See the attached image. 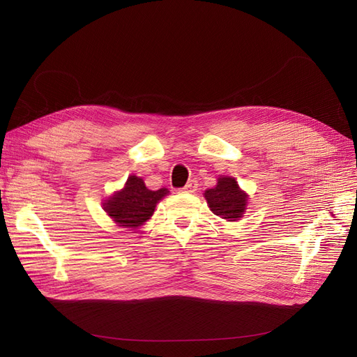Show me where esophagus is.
<instances>
[{"instance_id":"34e87169","label":"esophagus","mask_w":357,"mask_h":357,"mask_svg":"<svg viewBox=\"0 0 357 357\" xmlns=\"http://www.w3.org/2000/svg\"><path fill=\"white\" fill-rule=\"evenodd\" d=\"M198 189V181L195 180V178H192V180H189L188 181V185L183 188V190L185 192H188V193H192V192H195Z\"/></svg>"}]
</instances>
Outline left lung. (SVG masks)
I'll list each match as a JSON object with an SVG mask.
<instances>
[{
	"mask_svg": "<svg viewBox=\"0 0 357 357\" xmlns=\"http://www.w3.org/2000/svg\"><path fill=\"white\" fill-rule=\"evenodd\" d=\"M204 197L215 215L229 222L238 220L247 205V195L232 177L219 178L218 186L205 190Z\"/></svg>",
	"mask_w": 357,
	"mask_h": 357,
	"instance_id": "left-lung-1",
	"label": "left lung"
}]
</instances>
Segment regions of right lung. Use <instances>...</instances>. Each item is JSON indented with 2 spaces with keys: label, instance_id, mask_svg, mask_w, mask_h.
Returning a JSON list of instances; mask_svg holds the SVG:
<instances>
[{
  "label": "right lung",
  "instance_id": "add662e5",
  "mask_svg": "<svg viewBox=\"0 0 357 357\" xmlns=\"http://www.w3.org/2000/svg\"><path fill=\"white\" fill-rule=\"evenodd\" d=\"M168 193L165 188L150 190L146 188L143 178L131 176L125 188L113 195L105 205V211L112 219L126 228H137L153 214L158 201Z\"/></svg>",
  "mask_w": 357,
  "mask_h": 357
}]
</instances>
